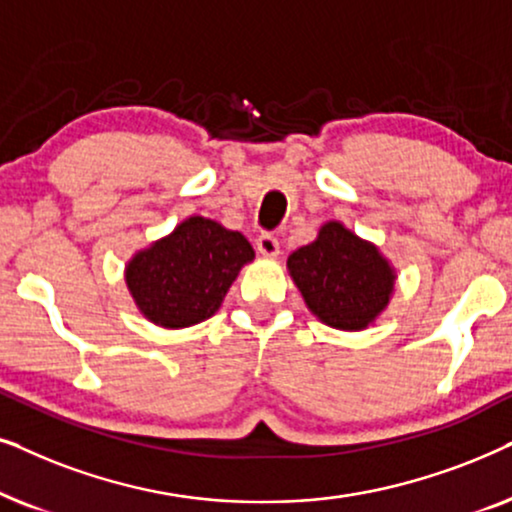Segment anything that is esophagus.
Listing matches in <instances>:
<instances>
[{"instance_id": "esophagus-1", "label": "esophagus", "mask_w": 512, "mask_h": 512, "mask_svg": "<svg viewBox=\"0 0 512 512\" xmlns=\"http://www.w3.org/2000/svg\"><path fill=\"white\" fill-rule=\"evenodd\" d=\"M255 245L262 257H278V252H281V243H278V238H274L271 234H262L257 238Z\"/></svg>"}]
</instances>
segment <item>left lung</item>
I'll return each instance as SVG.
<instances>
[{"mask_svg": "<svg viewBox=\"0 0 512 512\" xmlns=\"http://www.w3.org/2000/svg\"><path fill=\"white\" fill-rule=\"evenodd\" d=\"M288 274L313 316L327 327L360 332L377 323L395 292L398 271L372 241L330 220L288 257Z\"/></svg>", "mask_w": 512, "mask_h": 512, "instance_id": "obj_1", "label": "left lung"}]
</instances>
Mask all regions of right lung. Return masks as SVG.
Listing matches in <instances>:
<instances>
[{
  "label": "right lung",
  "mask_w": 512,
  "mask_h": 512,
  "mask_svg": "<svg viewBox=\"0 0 512 512\" xmlns=\"http://www.w3.org/2000/svg\"><path fill=\"white\" fill-rule=\"evenodd\" d=\"M255 250L241 231L192 215L126 262L124 278L149 323L182 330L220 311L231 283Z\"/></svg>",
  "instance_id": "right-lung-1"
}]
</instances>
